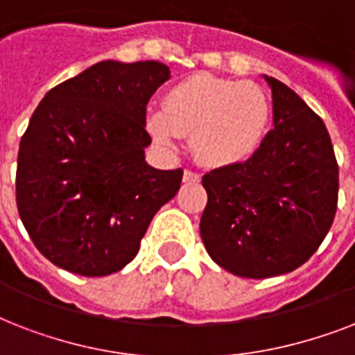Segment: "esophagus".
<instances>
[{"label":"esophagus","mask_w":355,"mask_h":355,"mask_svg":"<svg viewBox=\"0 0 355 355\" xmlns=\"http://www.w3.org/2000/svg\"><path fill=\"white\" fill-rule=\"evenodd\" d=\"M199 180H200L199 173L189 171V169H186V171H184V182L186 184H197Z\"/></svg>","instance_id":"34e87169"}]
</instances>
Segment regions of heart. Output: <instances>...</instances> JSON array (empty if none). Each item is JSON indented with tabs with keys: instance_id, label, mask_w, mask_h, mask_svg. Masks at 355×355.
Masks as SVG:
<instances>
[{
	"instance_id": "b5f03b06",
	"label": "heart",
	"mask_w": 355,
	"mask_h": 355,
	"mask_svg": "<svg viewBox=\"0 0 355 355\" xmlns=\"http://www.w3.org/2000/svg\"><path fill=\"white\" fill-rule=\"evenodd\" d=\"M272 105L256 83L195 73L173 85L164 108L147 116V130L162 145L191 136L195 156L208 167H234L252 158L269 130Z\"/></svg>"
}]
</instances>
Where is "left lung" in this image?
I'll list each match as a JSON object with an SVG mask.
<instances>
[{"mask_svg":"<svg viewBox=\"0 0 355 355\" xmlns=\"http://www.w3.org/2000/svg\"><path fill=\"white\" fill-rule=\"evenodd\" d=\"M272 123L245 164L206 173L200 237L219 267L270 278L306 263L337 211L339 166L324 121L275 77Z\"/></svg>","mask_w":355,"mask_h":355,"instance_id":"8db88e82","label":"left lung"}]
</instances>
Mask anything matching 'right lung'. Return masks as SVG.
Returning a JSON list of instances; mask_svg holds the SVG:
<instances>
[{"instance_id":"add662e5","label":"right lung","mask_w":355,"mask_h":355,"mask_svg":"<svg viewBox=\"0 0 355 355\" xmlns=\"http://www.w3.org/2000/svg\"><path fill=\"white\" fill-rule=\"evenodd\" d=\"M169 79L156 60H103L46 94L19 141L16 205L35 247L80 276L130 263L182 169L145 162V107Z\"/></svg>"}]
</instances>
